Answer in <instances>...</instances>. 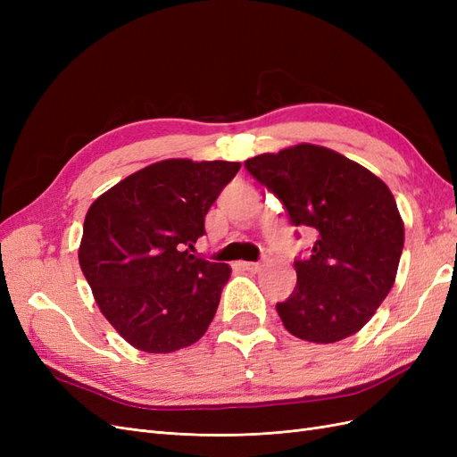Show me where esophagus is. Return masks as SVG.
<instances>
[{
    "instance_id": "obj_1",
    "label": "esophagus",
    "mask_w": 457,
    "mask_h": 457,
    "mask_svg": "<svg viewBox=\"0 0 457 457\" xmlns=\"http://www.w3.org/2000/svg\"><path fill=\"white\" fill-rule=\"evenodd\" d=\"M242 267H244L245 270H250V272H259V270H261V262H252V261H245V262H242Z\"/></svg>"
}]
</instances>
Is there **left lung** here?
I'll list each match as a JSON object with an SVG mask.
<instances>
[{"label": "left lung", "instance_id": "1", "mask_svg": "<svg viewBox=\"0 0 457 457\" xmlns=\"http://www.w3.org/2000/svg\"><path fill=\"white\" fill-rule=\"evenodd\" d=\"M244 165L282 200L292 225L316 234L311 255L294 262V294L276 303L284 328L324 345L354 336L389 295L403 255L393 192L361 163L309 143Z\"/></svg>", "mask_w": 457, "mask_h": 457}]
</instances>
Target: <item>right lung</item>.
I'll return each instance as SVG.
<instances>
[{"label": "right lung", "instance_id": "1", "mask_svg": "<svg viewBox=\"0 0 457 457\" xmlns=\"http://www.w3.org/2000/svg\"><path fill=\"white\" fill-rule=\"evenodd\" d=\"M238 162L170 158L96 198L78 259L106 320L131 347L175 353L210 328L230 267L190 255Z\"/></svg>", "mask_w": 457, "mask_h": 457}]
</instances>
